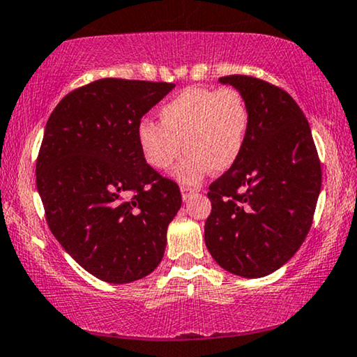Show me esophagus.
Masks as SVG:
<instances>
[{
	"instance_id": "34e87169",
	"label": "esophagus",
	"mask_w": 357,
	"mask_h": 357,
	"mask_svg": "<svg viewBox=\"0 0 357 357\" xmlns=\"http://www.w3.org/2000/svg\"><path fill=\"white\" fill-rule=\"evenodd\" d=\"M194 192H195V190L192 188H188V185H181V194H183L184 200H188Z\"/></svg>"
}]
</instances>
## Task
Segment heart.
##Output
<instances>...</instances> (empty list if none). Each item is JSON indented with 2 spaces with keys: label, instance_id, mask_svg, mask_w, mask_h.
Wrapping results in <instances>:
<instances>
[{
  "label": "heart",
  "instance_id": "b5f03b06",
  "mask_svg": "<svg viewBox=\"0 0 357 357\" xmlns=\"http://www.w3.org/2000/svg\"><path fill=\"white\" fill-rule=\"evenodd\" d=\"M160 124L144 119L137 142L145 162L167 172L184 149L178 176L197 183L210 168L223 173L238 162L250 129L244 95L234 87H188L158 109Z\"/></svg>",
  "mask_w": 357,
  "mask_h": 357
}]
</instances>
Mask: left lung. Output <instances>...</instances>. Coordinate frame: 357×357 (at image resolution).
I'll return each mask as SVG.
<instances>
[{"instance_id":"left-lung-1","label":"left lung","mask_w":357,"mask_h":357,"mask_svg":"<svg viewBox=\"0 0 357 357\" xmlns=\"http://www.w3.org/2000/svg\"><path fill=\"white\" fill-rule=\"evenodd\" d=\"M244 95L250 129L238 162L208 185L205 245L245 278L278 270L312 227L322 168L309 121L293 97L254 76L220 77Z\"/></svg>"}]
</instances>
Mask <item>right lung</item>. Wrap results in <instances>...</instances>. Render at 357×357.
Masks as SVG:
<instances>
[{
	"label": "right lung",
	"instance_id": "obj_1",
	"mask_svg": "<svg viewBox=\"0 0 357 357\" xmlns=\"http://www.w3.org/2000/svg\"><path fill=\"white\" fill-rule=\"evenodd\" d=\"M174 84L98 79L69 92L50 114L37 167L48 228L80 267L130 283L162 262L181 192L145 162L140 119Z\"/></svg>",
	"mask_w": 357,
	"mask_h": 357
}]
</instances>
